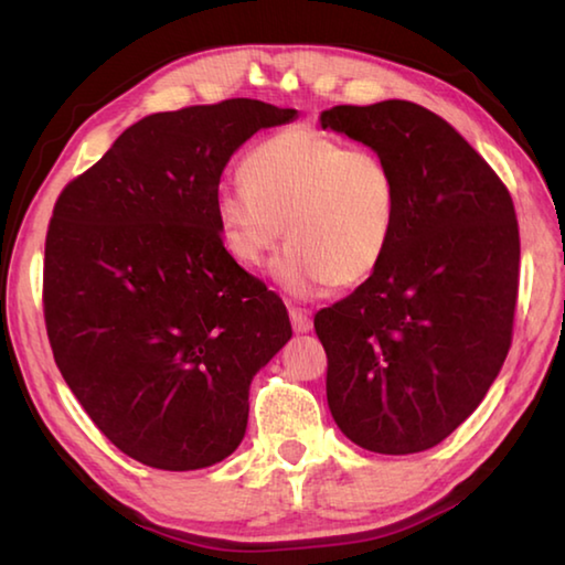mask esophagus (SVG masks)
I'll return each instance as SVG.
<instances>
[{
  "label": "esophagus",
  "mask_w": 565,
  "mask_h": 565,
  "mask_svg": "<svg viewBox=\"0 0 565 565\" xmlns=\"http://www.w3.org/2000/svg\"><path fill=\"white\" fill-rule=\"evenodd\" d=\"M289 317H291V327L296 333H309L311 331V317L309 311L303 309H289Z\"/></svg>",
  "instance_id": "34e87169"
}]
</instances>
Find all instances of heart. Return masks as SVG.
<instances>
[{"instance_id": "obj_1", "label": "heart", "mask_w": 565, "mask_h": 565, "mask_svg": "<svg viewBox=\"0 0 565 565\" xmlns=\"http://www.w3.org/2000/svg\"><path fill=\"white\" fill-rule=\"evenodd\" d=\"M242 177L244 186L214 199L218 236L242 269H262L284 226L289 246L271 276L296 299L333 284H363L386 262L401 194L394 167L379 151L294 127L248 151Z\"/></svg>"}]
</instances>
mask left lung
<instances>
[{"label": "left lung", "instance_id": "left-lung-1", "mask_svg": "<svg viewBox=\"0 0 565 565\" xmlns=\"http://www.w3.org/2000/svg\"><path fill=\"white\" fill-rule=\"evenodd\" d=\"M319 121L388 159L401 194L386 262L313 319L331 416L366 451H426L473 414L511 349L513 202L481 154L420 104H341Z\"/></svg>", "mask_w": 565, "mask_h": 565}]
</instances>
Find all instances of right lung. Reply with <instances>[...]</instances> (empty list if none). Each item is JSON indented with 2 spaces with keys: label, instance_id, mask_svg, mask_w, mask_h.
Masks as SVG:
<instances>
[{
  "label": "right lung",
  "instance_id": "obj_1",
  "mask_svg": "<svg viewBox=\"0 0 565 565\" xmlns=\"http://www.w3.org/2000/svg\"><path fill=\"white\" fill-rule=\"evenodd\" d=\"M299 117L259 99L149 114L60 194L44 248L46 333L109 441L161 471L236 451L248 386L291 323L226 254L218 179L256 131Z\"/></svg>",
  "mask_w": 565,
  "mask_h": 565
}]
</instances>
